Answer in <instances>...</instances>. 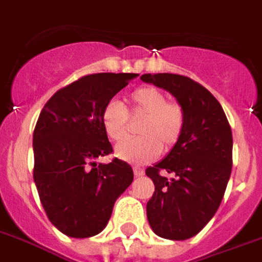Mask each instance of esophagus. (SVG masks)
I'll use <instances>...</instances> for the list:
<instances>
[{"label":"esophagus","mask_w":262,"mask_h":262,"mask_svg":"<svg viewBox=\"0 0 262 262\" xmlns=\"http://www.w3.org/2000/svg\"><path fill=\"white\" fill-rule=\"evenodd\" d=\"M134 176L135 177H143L145 176V171L142 168H138V167H134Z\"/></svg>","instance_id":"esophagus-1"}]
</instances>
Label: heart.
I'll return each instance as SVG.
<instances>
[{
    "mask_svg": "<svg viewBox=\"0 0 262 262\" xmlns=\"http://www.w3.org/2000/svg\"><path fill=\"white\" fill-rule=\"evenodd\" d=\"M127 110L112 99L101 110V123L109 139L121 142L129 134V116L142 119L138 125L141 137L128 139L116 147V156L134 164L152 161L160 152L168 153L182 138L186 113L180 102L171 101L166 92L153 85L137 88L129 95Z\"/></svg>",
    "mask_w": 262,
    "mask_h": 262,
    "instance_id": "heart-1",
    "label": "heart"
}]
</instances>
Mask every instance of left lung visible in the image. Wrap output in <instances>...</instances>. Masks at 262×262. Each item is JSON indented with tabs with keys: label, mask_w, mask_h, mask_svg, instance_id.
<instances>
[{
	"label": "left lung",
	"mask_w": 262,
	"mask_h": 262,
	"mask_svg": "<svg viewBox=\"0 0 262 262\" xmlns=\"http://www.w3.org/2000/svg\"><path fill=\"white\" fill-rule=\"evenodd\" d=\"M141 80L171 92L186 113L178 145L145 171L155 184L146 204L149 225L160 237L185 241L198 235L221 204L232 171L231 125L213 94L192 78L157 73Z\"/></svg>",
	"instance_id": "left-lung-1"
}]
</instances>
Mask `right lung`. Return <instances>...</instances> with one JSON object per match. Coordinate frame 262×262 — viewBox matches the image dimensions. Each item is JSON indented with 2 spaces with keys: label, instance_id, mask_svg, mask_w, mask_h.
<instances>
[{
  "label": "right lung",
  "instance_id": "right-lung-1",
  "mask_svg": "<svg viewBox=\"0 0 262 262\" xmlns=\"http://www.w3.org/2000/svg\"><path fill=\"white\" fill-rule=\"evenodd\" d=\"M135 73H96L78 78L49 98L33 134L34 177L49 221L70 237L103 231L120 194L134 180L128 163L96 157L113 152L101 110L128 85Z\"/></svg>",
  "mask_w": 262,
  "mask_h": 262
}]
</instances>
